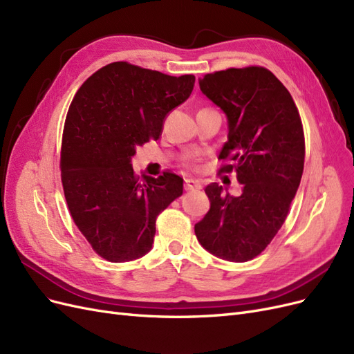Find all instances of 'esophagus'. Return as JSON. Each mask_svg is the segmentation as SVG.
Returning <instances> with one entry per match:
<instances>
[{
    "mask_svg": "<svg viewBox=\"0 0 354 354\" xmlns=\"http://www.w3.org/2000/svg\"><path fill=\"white\" fill-rule=\"evenodd\" d=\"M201 187H202V185H201V181H198V180H192V178H189V180H186V181H185V189H186L187 192L199 190Z\"/></svg>",
    "mask_w": 354,
    "mask_h": 354,
    "instance_id": "1",
    "label": "esophagus"
}]
</instances>
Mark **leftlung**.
Segmentation results:
<instances>
[{"mask_svg": "<svg viewBox=\"0 0 354 354\" xmlns=\"http://www.w3.org/2000/svg\"><path fill=\"white\" fill-rule=\"evenodd\" d=\"M201 91L226 113L229 136L220 173H236L242 195L205 187L211 208L195 234L223 260L243 263L260 255L279 232L304 168V131L292 95L261 66L207 73Z\"/></svg>", "mask_w": 354, "mask_h": 354, "instance_id": "left-lung-1", "label": "left lung"}]
</instances>
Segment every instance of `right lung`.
Segmentation results:
<instances>
[{
  "instance_id": "1",
  "label": "right lung",
  "mask_w": 354,
  "mask_h": 354,
  "mask_svg": "<svg viewBox=\"0 0 354 354\" xmlns=\"http://www.w3.org/2000/svg\"><path fill=\"white\" fill-rule=\"evenodd\" d=\"M194 85V75L113 62L75 94L62 137V185L73 223L102 259L125 263L147 254L156 217L183 195V178H140L131 158L137 146L158 140L165 116Z\"/></svg>"
}]
</instances>
